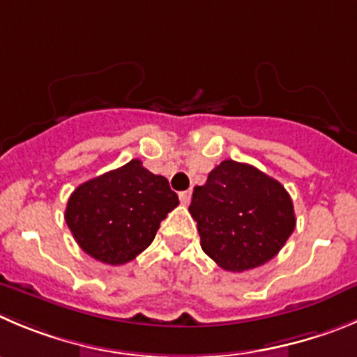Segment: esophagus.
Segmentation results:
<instances>
[{
    "instance_id": "esophagus-1",
    "label": "esophagus",
    "mask_w": 357,
    "mask_h": 357,
    "mask_svg": "<svg viewBox=\"0 0 357 357\" xmlns=\"http://www.w3.org/2000/svg\"><path fill=\"white\" fill-rule=\"evenodd\" d=\"M178 196H181V202L184 205H188L191 202V191H182Z\"/></svg>"
}]
</instances>
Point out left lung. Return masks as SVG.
Segmentation results:
<instances>
[{
    "mask_svg": "<svg viewBox=\"0 0 357 357\" xmlns=\"http://www.w3.org/2000/svg\"><path fill=\"white\" fill-rule=\"evenodd\" d=\"M189 212L198 225L202 250L231 273L264 266L296 228L287 189L255 166L231 159L196 185Z\"/></svg>",
    "mask_w": 357,
    "mask_h": 357,
    "instance_id": "obj_1",
    "label": "left lung"
}]
</instances>
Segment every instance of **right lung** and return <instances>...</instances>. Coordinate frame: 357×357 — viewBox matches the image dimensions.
Wrapping results in <instances>:
<instances>
[{"mask_svg":"<svg viewBox=\"0 0 357 357\" xmlns=\"http://www.w3.org/2000/svg\"><path fill=\"white\" fill-rule=\"evenodd\" d=\"M178 196L162 175L132 159L122 168L81 184L65 208V221L91 258L122 266L150 246Z\"/></svg>","mask_w":357,"mask_h":357,"instance_id":"right-lung-1","label":"right lung"}]
</instances>
